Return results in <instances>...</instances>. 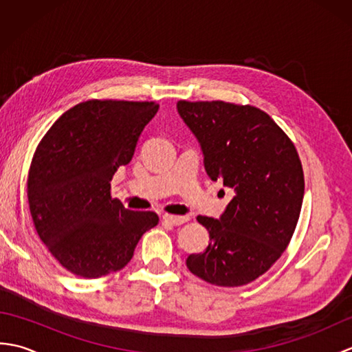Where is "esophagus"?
<instances>
[{
	"label": "esophagus",
	"mask_w": 352,
	"mask_h": 352,
	"mask_svg": "<svg viewBox=\"0 0 352 352\" xmlns=\"http://www.w3.org/2000/svg\"><path fill=\"white\" fill-rule=\"evenodd\" d=\"M163 221L170 223V226H182V223L188 222V216H174V214H163Z\"/></svg>",
	"instance_id": "esophagus-1"
}]
</instances>
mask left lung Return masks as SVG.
Returning a JSON list of instances; mask_svg holds the SVG:
<instances>
[{
	"instance_id": "obj_1",
	"label": "left lung",
	"mask_w": 352,
	"mask_h": 352,
	"mask_svg": "<svg viewBox=\"0 0 352 352\" xmlns=\"http://www.w3.org/2000/svg\"><path fill=\"white\" fill-rule=\"evenodd\" d=\"M177 111L198 140L208 178L234 192L219 219L198 216L210 241L186 265L216 286H243L280 258L294 234L304 198L300 157L260 109L178 101Z\"/></svg>"
}]
</instances>
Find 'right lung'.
Wrapping results in <instances>:
<instances>
[{
  "mask_svg": "<svg viewBox=\"0 0 352 352\" xmlns=\"http://www.w3.org/2000/svg\"><path fill=\"white\" fill-rule=\"evenodd\" d=\"M154 101H86L57 119L37 146L27 195L37 234L69 272L98 278L122 269L142 234L159 222L110 197V182L126 166Z\"/></svg>",
  "mask_w": 352,
  "mask_h": 352,
  "instance_id": "obj_1",
  "label": "right lung"
}]
</instances>
